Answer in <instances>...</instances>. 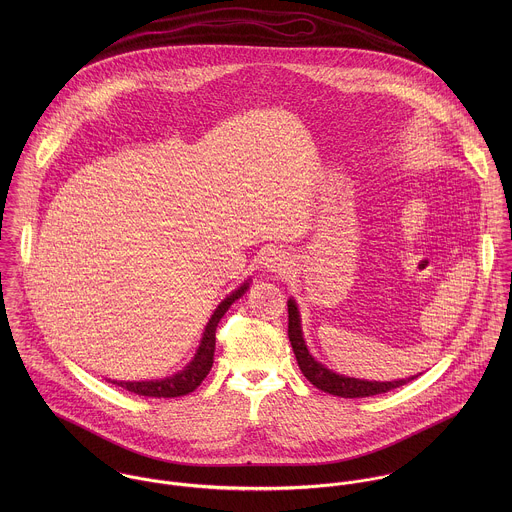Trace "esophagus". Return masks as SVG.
<instances>
[{
    "mask_svg": "<svg viewBox=\"0 0 512 512\" xmlns=\"http://www.w3.org/2000/svg\"><path fill=\"white\" fill-rule=\"evenodd\" d=\"M264 268L272 274L282 276L292 268V258H290V254H286L282 250H274L272 254H268V258L264 262Z\"/></svg>",
    "mask_w": 512,
    "mask_h": 512,
    "instance_id": "esophagus-1",
    "label": "esophagus"
}]
</instances>
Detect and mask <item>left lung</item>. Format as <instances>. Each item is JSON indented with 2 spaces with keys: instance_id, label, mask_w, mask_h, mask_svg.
<instances>
[{
  "instance_id": "8db88e82",
  "label": "left lung",
  "mask_w": 512,
  "mask_h": 512,
  "mask_svg": "<svg viewBox=\"0 0 512 512\" xmlns=\"http://www.w3.org/2000/svg\"><path fill=\"white\" fill-rule=\"evenodd\" d=\"M288 337L292 343L293 355L297 359V365L301 368L303 376L317 386L323 392H329L333 396H341V398H366V396H374V394H382L388 392L392 388L404 386L406 382L418 378L410 376V378H400V380H390V382H378V380H363V378H353V376H345V374H337L331 368L321 365L319 361L313 359V355L309 353L305 339H303V331H301V317H299V309L295 299H288Z\"/></svg>"
}]
</instances>
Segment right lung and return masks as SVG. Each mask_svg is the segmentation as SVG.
I'll use <instances>...</instances> for the list:
<instances>
[{"label": "right lung", "instance_id": "obj_1", "mask_svg": "<svg viewBox=\"0 0 512 512\" xmlns=\"http://www.w3.org/2000/svg\"><path fill=\"white\" fill-rule=\"evenodd\" d=\"M250 288V280H246L242 286H238L230 295H226L219 303V307L215 309V313L211 315L205 331H203V339L199 343V349L195 353V357L191 359V363L185 366L183 370L159 378V380H110L134 394L140 396H149V398H177V396H185L189 392H193L209 374L213 359H215V343H217V325H219L222 315L228 311V307L248 292Z\"/></svg>", "mask_w": 512, "mask_h": 512}]
</instances>
